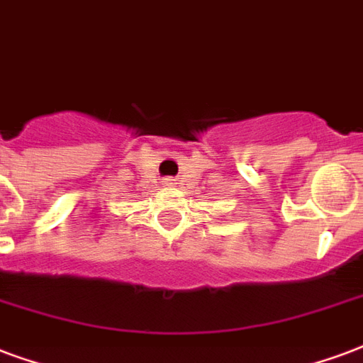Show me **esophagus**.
Instances as JSON below:
<instances>
[{"label": "esophagus", "instance_id": "esophagus-1", "mask_svg": "<svg viewBox=\"0 0 363 363\" xmlns=\"http://www.w3.org/2000/svg\"><path fill=\"white\" fill-rule=\"evenodd\" d=\"M164 185H166V187H174V185H176V179L166 178V179H164Z\"/></svg>", "mask_w": 363, "mask_h": 363}]
</instances>
